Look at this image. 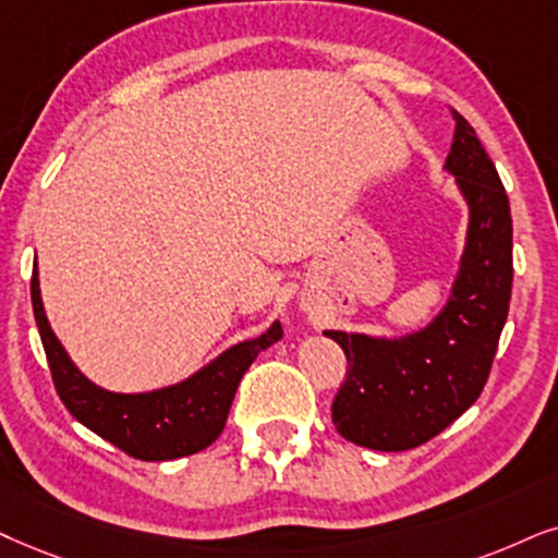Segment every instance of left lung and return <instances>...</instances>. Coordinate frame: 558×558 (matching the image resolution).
<instances>
[{
    "label": "left lung",
    "mask_w": 558,
    "mask_h": 558,
    "mask_svg": "<svg viewBox=\"0 0 558 558\" xmlns=\"http://www.w3.org/2000/svg\"><path fill=\"white\" fill-rule=\"evenodd\" d=\"M446 169L456 174L471 218L453 293L433 324L399 340L331 331L348 378L331 422L350 442L409 450L440 435L484 391L512 293V216L495 161L453 110Z\"/></svg>",
    "instance_id": "left-lung-1"
}]
</instances>
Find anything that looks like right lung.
Listing matches in <instances>:
<instances>
[{
  "label": "right lung",
  "instance_id": "obj_1",
  "mask_svg": "<svg viewBox=\"0 0 558 558\" xmlns=\"http://www.w3.org/2000/svg\"><path fill=\"white\" fill-rule=\"evenodd\" d=\"M31 299L63 407L84 427L138 461H172L208 448L227 425L231 401L246 368L259 352L283 337V327L275 322L263 337L234 344L178 386L149 393H112L84 378L56 340L40 301L38 267L33 270Z\"/></svg>",
  "mask_w": 558,
  "mask_h": 558
}]
</instances>
